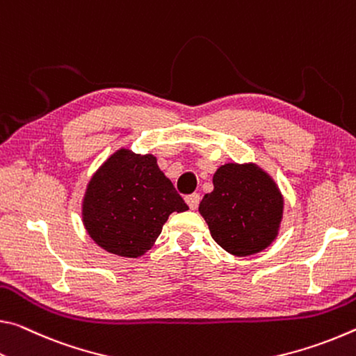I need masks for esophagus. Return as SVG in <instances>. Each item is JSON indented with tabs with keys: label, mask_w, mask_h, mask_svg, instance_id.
Wrapping results in <instances>:
<instances>
[{
	"label": "esophagus",
	"mask_w": 356,
	"mask_h": 356,
	"mask_svg": "<svg viewBox=\"0 0 356 356\" xmlns=\"http://www.w3.org/2000/svg\"><path fill=\"white\" fill-rule=\"evenodd\" d=\"M184 200H186V203H188L191 209H195L200 203V195L199 194H189V195H186Z\"/></svg>",
	"instance_id": "esophagus-1"
}]
</instances>
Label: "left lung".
I'll return each mask as SVG.
<instances>
[{"label": "left lung", "mask_w": 356, "mask_h": 356, "mask_svg": "<svg viewBox=\"0 0 356 356\" xmlns=\"http://www.w3.org/2000/svg\"><path fill=\"white\" fill-rule=\"evenodd\" d=\"M199 211L213 240L238 257L257 254L277 236L284 199L276 183L255 164H225L213 177Z\"/></svg>", "instance_id": "left-lung-1"}]
</instances>
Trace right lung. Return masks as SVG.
<instances>
[{
    "instance_id": "right-lung-1",
    "label": "right lung",
    "mask_w": 356,
    "mask_h": 356,
    "mask_svg": "<svg viewBox=\"0 0 356 356\" xmlns=\"http://www.w3.org/2000/svg\"><path fill=\"white\" fill-rule=\"evenodd\" d=\"M188 209L153 154L118 149L92 175L83 199L86 232L107 252L140 257L173 211Z\"/></svg>"
}]
</instances>
